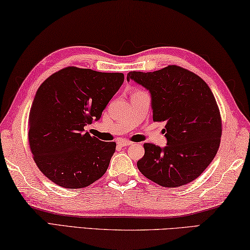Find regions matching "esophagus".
Masks as SVG:
<instances>
[{"label":"esophagus","mask_w":250,"mask_h":250,"mask_svg":"<svg viewBox=\"0 0 250 250\" xmlns=\"http://www.w3.org/2000/svg\"><path fill=\"white\" fill-rule=\"evenodd\" d=\"M132 144H133L132 142H129V141H126V139H122V141L118 142V145L122 146V147L129 146V145H132Z\"/></svg>","instance_id":"esophagus-1"}]
</instances>
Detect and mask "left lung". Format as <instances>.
<instances>
[{
	"mask_svg": "<svg viewBox=\"0 0 250 250\" xmlns=\"http://www.w3.org/2000/svg\"><path fill=\"white\" fill-rule=\"evenodd\" d=\"M129 80L150 92L154 122H166L167 146L144 144L139 171L165 188L192 182L212 163L221 143V114L211 89L195 73L174 64L154 72L130 71Z\"/></svg>",
	"mask_w": 250,
	"mask_h": 250,
	"instance_id": "obj_1",
	"label": "left lung"
}]
</instances>
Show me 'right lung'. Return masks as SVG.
Returning <instances> with one entry per match:
<instances>
[{
  "label": "right lung",
  "instance_id": "1",
  "mask_svg": "<svg viewBox=\"0 0 250 250\" xmlns=\"http://www.w3.org/2000/svg\"><path fill=\"white\" fill-rule=\"evenodd\" d=\"M124 74L67 67L51 74L35 95L28 143L39 170L67 189L92 185L106 172L116 144L84 132L99 121Z\"/></svg>",
  "mask_w": 250,
  "mask_h": 250
}]
</instances>
